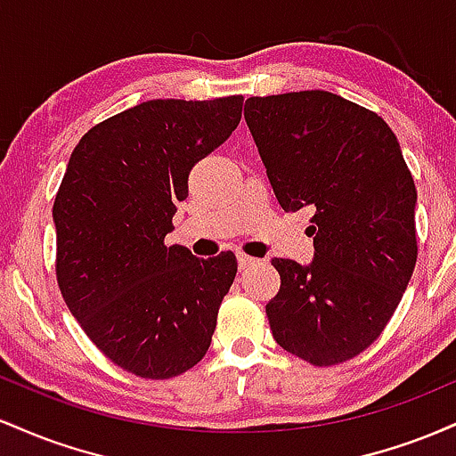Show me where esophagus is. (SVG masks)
Wrapping results in <instances>:
<instances>
[{"label":"esophagus","mask_w":456,"mask_h":456,"mask_svg":"<svg viewBox=\"0 0 456 456\" xmlns=\"http://www.w3.org/2000/svg\"><path fill=\"white\" fill-rule=\"evenodd\" d=\"M257 264H259V259L248 257V255H244V253H238V268H240V272L250 270V268H253V265H257Z\"/></svg>","instance_id":"34e87169"}]
</instances>
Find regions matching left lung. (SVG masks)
<instances>
[{
	"label": "left lung",
	"mask_w": 456,
	"mask_h": 456,
	"mask_svg": "<svg viewBox=\"0 0 456 456\" xmlns=\"http://www.w3.org/2000/svg\"><path fill=\"white\" fill-rule=\"evenodd\" d=\"M244 118L282 210H313L311 264L272 259V337L315 366L352 360L384 332L418 257L399 141L378 113L323 90L253 96Z\"/></svg>",
	"instance_id": "1"
}]
</instances>
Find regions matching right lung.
I'll list each match as a JSON object with an SVG mask.
<instances>
[{
  "label": "right lung",
  "instance_id": "1",
  "mask_svg": "<svg viewBox=\"0 0 456 456\" xmlns=\"http://www.w3.org/2000/svg\"><path fill=\"white\" fill-rule=\"evenodd\" d=\"M242 96L148 101L87 130L53 203L55 274L68 308L111 362L145 379L192 369L238 272L165 244L188 174L229 139Z\"/></svg>",
  "mask_w": 456,
  "mask_h": 456
}]
</instances>
